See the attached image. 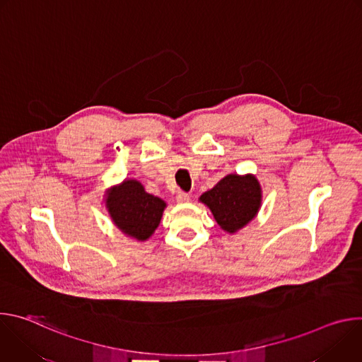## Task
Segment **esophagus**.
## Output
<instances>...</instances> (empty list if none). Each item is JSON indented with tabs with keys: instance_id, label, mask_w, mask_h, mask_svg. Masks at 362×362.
I'll use <instances>...</instances> for the list:
<instances>
[{
	"instance_id": "obj_1",
	"label": "esophagus",
	"mask_w": 362,
	"mask_h": 362,
	"mask_svg": "<svg viewBox=\"0 0 362 362\" xmlns=\"http://www.w3.org/2000/svg\"><path fill=\"white\" fill-rule=\"evenodd\" d=\"M176 200L179 203H187V202H190V194H187L185 192H179L177 196H176Z\"/></svg>"
}]
</instances>
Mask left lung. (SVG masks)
Listing matches in <instances>:
<instances>
[{
	"mask_svg": "<svg viewBox=\"0 0 362 362\" xmlns=\"http://www.w3.org/2000/svg\"><path fill=\"white\" fill-rule=\"evenodd\" d=\"M199 202L208 206L222 230L233 235L252 222L262 206V187L255 175H226Z\"/></svg>",
	"mask_w": 362,
	"mask_h": 362,
	"instance_id": "1",
	"label": "left lung"
}]
</instances>
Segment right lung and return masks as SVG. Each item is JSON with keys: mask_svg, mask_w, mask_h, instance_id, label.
<instances>
[{"mask_svg": "<svg viewBox=\"0 0 362 362\" xmlns=\"http://www.w3.org/2000/svg\"><path fill=\"white\" fill-rule=\"evenodd\" d=\"M105 204L113 225L137 242L147 240L160 225L166 202L150 194L136 179H124L106 190Z\"/></svg>", "mask_w": 362, "mask_h": 362, "instance_id": "right-lung-1", "label": "right lung"}]
</instances>
